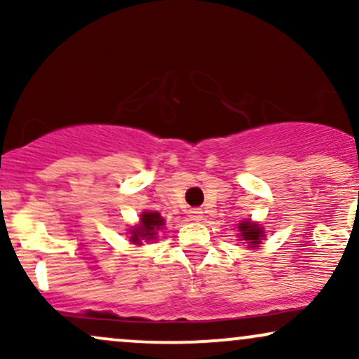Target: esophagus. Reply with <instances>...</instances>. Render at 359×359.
<instances>
[{"label": "esophagus", "instance_id": "obj_1", "mask_svg": "<svg viewBox=\"0 0 359 359\" xmlns=\"http://www.w3.org/2000/svg\"><path fill=\"white\" fill-rule=\"evenodd\" d=\"M189 216H191L192 221H201L203 219V211H201V209H192V211L189 212Z\"/></svg>", "mask_w": 359, "mask_h": 359}]
</instances>
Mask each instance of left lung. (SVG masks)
I'll list each match as a JSON object with an SVG mask.
<instances>
[{"mask_svg":"<svg viewBox=\"0 0 359 359\" xmlns=\"http://www.w3.org/2000/svg\"><path fill=\"white\" fill-rule=\"evenodd\" d=\"M240 231H241L243 240H246L250 245H255V246L259 245V238L265 236V234H263V229L259 228L258 224H253V222H250V221L241 222Z\"/></svg>","mask_w":359,"mask_h":359,"instance_id":"8db88e82","label":"left lung"}]
</instances>
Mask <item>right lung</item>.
Listing matches in <instances>:
<instances>
[{
	"label": "right lung",
	"mask_w": 359,
	"mask_h": 359,
	"mask_svg": "<svg viewBox=\"0 0 359 359\" xmlns=\"http://www.w3.org/2000/svg\"><path fill=\"white\" fill-rule=\"evenodd\" d=\"M165 224L163 217L158 212H143L142 214V224L133 229L131 233V241L140 245L142 240H154L156 231Z\"/></svg>",
	"instance_id": "obj_1"
}]
</instances>
